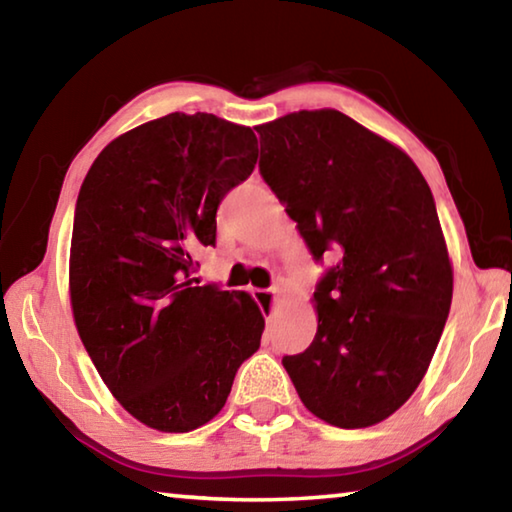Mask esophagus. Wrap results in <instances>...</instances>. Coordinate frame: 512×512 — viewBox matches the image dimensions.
<instances>
[{
    "label": "esophagus",
    "mask_w": 512,
    "mask_h": 512,
    "mask_svg": "<svg viewBox=\"0 0 512 512\" xmlns=\"http://www.w3.org/2000/svg\"><path fill=\"white\" fill-rule=\"evenodd\" d=\"M253 298L259 305V309L264 311V314L268 316V320H271L275 316V291L271 289H253Z\"/></svg>",
    "instance_id": "esophagus-1"
}]
</instances>
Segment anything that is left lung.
<instances>
[{
	"mask_svg": "<svg viewBox=\"0 0 512 512\" xmlns=\"http://www.w3.org/2000/svg\"><path fill=\"white\" fill-rule=\"evenodd\" d=\"M255 128L262 178L311 255H339L311 300L314 341L282 366L316 418L372 427L420 386L452 305L431 189L400 146L339 110H300Z\"/></svg>",
	"mask_w": 512,
	"mask_h": 512,
	"instance_id": "1",
	"label": "left lung"
}]
</instances>
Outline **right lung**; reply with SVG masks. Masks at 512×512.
Masks as SVG:
<instances>
[{
	"label": "right lung",
	"mask_w": 512,
	"mask_h": 512,
	"mask_svg": "<svg viewBox=\"0 0 512 512\" xmlns=\"http://www.w3.org/2000/svg\"><path fill=\"white\" fill-rule=\"evenodd\" d=\"M257 162L253 128L207 112L146 121L85 176L69 250L79 336L115 400L164 433L203 427L228 400L264 316L246 291L198 287L216 207Z\"/></svg>",
	"instance_id": "right-lung-1"
}]
</instances>
